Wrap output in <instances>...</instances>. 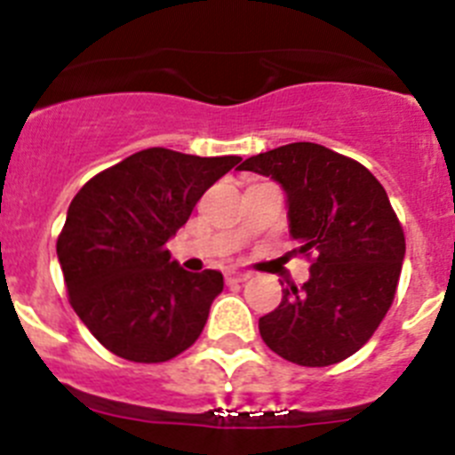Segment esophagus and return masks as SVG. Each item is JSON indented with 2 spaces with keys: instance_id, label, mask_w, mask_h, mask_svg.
Listing matches in <instances>:
<instances>
[{
  "instance_id": "esophagus-1",
  "label": "esophagus",
  "mask_w": 455,
  "mask_h": 455,
  "mask_svg": "<svg viewBox=\"0 0 455 455\" xmlns=\"http://www.w3.org/2000/svg\"><path fill=\"white\" fill-rule=\"evenodd\" d=\"M248 277H251V273L239 271V268H232V271L225 273V280H228V283H246Z\"/></svg>"
}]
</instances>
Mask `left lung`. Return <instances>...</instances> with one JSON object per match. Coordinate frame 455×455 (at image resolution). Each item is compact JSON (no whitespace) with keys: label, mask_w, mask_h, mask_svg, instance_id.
<instances>
[{"label":"left lung","mask_w":455,"mask_h":455,"mask_svg":"<svg viewBox=\"0 0 455 455\" xmlns=\"http://www.w3.org/2000/svg\"><path fill=\"white\" fill-rule=\"evenodd\" d=\"M239 171L283 187L291 252L312 257L307 283L283 289L280 305L259 319V335L303 367L347 360L387 315L405 257L383 184L363 164L316 143L259 152Z\"/></svg>","instance_id":"left-lung-1"}]
</instances>
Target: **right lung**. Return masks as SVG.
<instances>
[{
  "label": "right lung",
  "mask_w": 455,
  "mask_h": 455,
  "mask_svg": "<svg viewBox=\"0 0 455 455\" xmlns=\"http://www.w3.org/2000/svg\"><path fill=\"white\" fill-rule=\"evenodd\" d=\"M239 162L148 148L72 198L56 255L70 305L104 348L132 363H166L198 339L223 275L184 271L166 243Z\"/></svg>",
  "instance_id": "obj_1"
}]
</instances>
